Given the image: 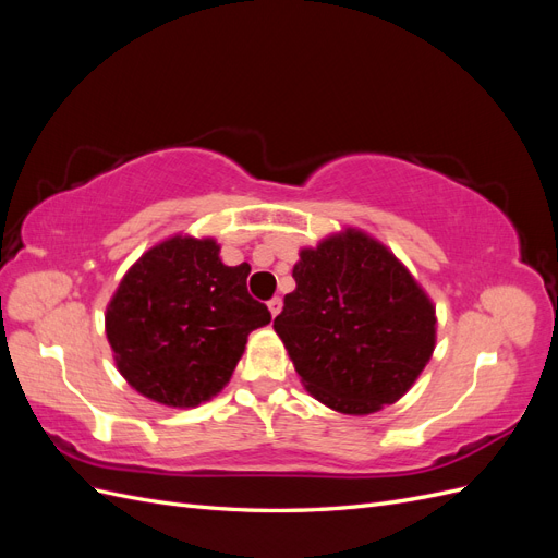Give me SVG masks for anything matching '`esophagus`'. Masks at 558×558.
<instances>
[{
  "label": "esophagus",
  "instance_id": "esophagus-1",
  "mask_svg": "<svg viewBox=\"0 0 558 558\" xmlns=\"http://www.w3.org/2000/svg\"><path fill=\"white\" fill-rule=\"evenodd\" d=\"M267 307H269V314L277 316L281 312V307H283V302H281V298H272V300L267 302Z\"/></svg>",
  "mask_w": 558,
  "mask_h": 558
}]
</instances>
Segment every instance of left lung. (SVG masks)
Wrapping results in <instances>:
<instances>
[{
  "label": "left lung",
  "instance_id": "1",
  "mask_svg": "<svg viewBox=\"0 0 558 558\" xmlns=\"http://www.w3.org/2000/svg\"><path fill=\"white\" fill-rule=\"evenodd\" d=\"M275 332L310 396L363 416L410 391L428 365L435 305L396 253L359 228L300 248Z\"/></svg>",
  "mask_w": 558,
  "mask_h": 558
}]
</instances>
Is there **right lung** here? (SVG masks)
Here are the masks:
<instances>
[{"mask_svg":"<svg viewBox=\"0 0 558 558\" xmlns=\"http://www.w3.org/2000/svg\"><path fill=\"white\" fill-rule=\"evenodd\" d=\"M214 238L172 234L134 263L111 295L105 328L118 373L144 398L197 408L223 391L251 330L269 324Z\"/></svg>","mask_w":558,"mask_h":558,"instance_id":"1","label":"right lung"}]
</instances>
